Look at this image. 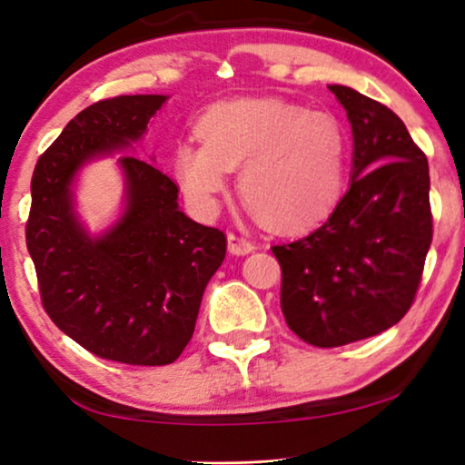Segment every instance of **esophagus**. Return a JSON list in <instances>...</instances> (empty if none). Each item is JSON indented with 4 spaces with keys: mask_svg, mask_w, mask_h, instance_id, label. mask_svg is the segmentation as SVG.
Masks as SVG:
<instances>
[{
    "mask_svg": "<svg viewBox=\"0 0 465 465\" xmlns=\"http://www.w3.org/2000/svg\"><path fill=\"white\" fill-rule=\"evenodd\" d=\"M253 250H256V245H253L247 237H243V234H228V252H231L232 256H247V253H252Z\"/></svg>",
    "mask_w": 465,
    "mask_h": 465,
    "instance_id": "esophagus-1",
    "label": "esophagus"
}]
</instances>
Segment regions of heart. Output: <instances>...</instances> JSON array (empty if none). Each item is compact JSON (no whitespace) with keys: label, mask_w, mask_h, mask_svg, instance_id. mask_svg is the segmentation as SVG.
<instances>
[{"label":"heart","mask_w":465,"mask_h":465,"mask_svg":"<svg viewBox=\"0 0 465 465\" xmlns=\"http://www.w3.org/2000/svg\"><path fill=\"white\" fill-rule=\"evenodd\" d=\"M203 145L183 142L175 177L190 205L212 213L237 171L241 201L277 232H304L328 220L347 186L349 139L330 112L279 99H232L199 120Z\"/></svg>","instance_id":"obj_1"}]
</instances>
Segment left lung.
<instances>
[{
    "label": "left lung",
    "mask_w": 465,
    "mask_h": 465,
    "mask_svg": "<svg viewBox=\"0 0 465 465\" xmlns=\"http://www.w3.org/2000/svg\"><path fill=\"white\" fill-rule=\"evenodd\" d=\"M328 88L351 124L349 190L326 224L272 247L285 322L315 347L349 345L396 326L431 245L428 158L390 107L349 86Z\"/></svg>",
    "instance_id": "left-lung-1"
}]
</instances>
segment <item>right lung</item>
<instances>
[{"instance_id": "add662e5", "label": "right lung", "mask_w": 465, "mask_h": 465, "mask_svg": "<svg viewBox=\"0 0 465 465\" xmlns=\"http://www.w3.org/2000/svg\"><path fill=\"white\" fill-rule=\"evenodd\" d=\"M167 94H123L82 110L31 177L27 250L46 313L104 360L164 366L193 339L203 292L226 256L218 228L190 220L177 186L133 154ZM118 155L125 180L117 222L91 235L74 209L88 162Z\"/></svg>"}]
</instances>
